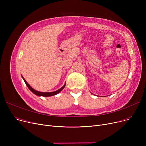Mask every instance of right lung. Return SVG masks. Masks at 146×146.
Listing matches in <instances>:
<instances>
[{"label": "right lung", "instance_id": "add662e5", "mask_svg": "<svg viewBox=\"0 0 146 146\" xmlns=\"http://www.w3.org/2000/svg\"><path fill=\"white\" fill-rule=\"evenodd\" d=\"M22 78H23V79H24V82H25V84H26V85L27 86V87L29 88V89L33 93H34V94H35L36 95H37V96H44V97H48V96H54V95H57V94H58V93H60V92L64 88V87H65V84H64V85L62 87V88H61L60 89H59L58 90H56V91H54V92H38V91H37V90H35V89H34L29 84L27 83V82L25 80V79L22 77Z\"/></svg>", "mask_w": 146, "mask_h": 146}]
</instances>
